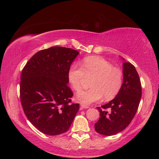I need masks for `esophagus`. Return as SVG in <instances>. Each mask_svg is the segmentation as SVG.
Here are the masks:
<instances>
[{
    "instance_id": "34e87169",
    "label": "esophagus",
    "mask_w": 159,
    "mask_h": 159,
    "mask_svg": "<svg viewBox=\"0 0 159 159\" xmlns=\"http://www.w3.org/2000/svg\"><path fill=\"white\" fill-rule=\"evenodd\" d=\"M88 108H89V106H86V105H84V104H80V109L82 110V109H88Z\"/></svg>"
}]
</instances>
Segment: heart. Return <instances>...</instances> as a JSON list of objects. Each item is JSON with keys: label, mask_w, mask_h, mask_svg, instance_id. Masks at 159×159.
Here are the masks:
<instances>
[{"label": "heart", "mask_w": 159, "mask_h": 159, "mask_svg": "<svg viewBox=\"0 0 159 159\" xmlns=\"http://www.w3.org/2000/svg\"><path fill=\"white\" fill-rule=\"evenodd\" d=\"M86 77L94 78L88 90L79 92L76 98L83 104H91L103 97L110 101L116 97L122 85V71L104 58L91 57L84 60L82 66L73 64L68 71V80L73 90L79 91Z\"/></svg>", "instance_id": "1"}]
</instances>
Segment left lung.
I'll return each instance as SVG.
<instances>
[{"instance_id":"8db88e82","label":"left lung","mask_w":159,"mask_h":159,"mask_svg":"<svg viewBox=\"0 0 159 159\" xmlns=\"http://www.w3.org/2000/svg\"><path fill=\"white\" fill-rule=\"evenodd\" d=\"M122 66L123 82L119 93L106 104L97 107L100 118L95 124V129L103 135H113L126 128L140 103L142 88L139 74L131 63L124 62Z\"/></svg>"}]
</instances>
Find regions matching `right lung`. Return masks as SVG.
Masks as SVG:
<instances>
[{
	"mask_svg": "<svg viewBox=\"0 0 159 159\" xmlns=\"http://www.w3.org/2000/svg\"><path fill=\"white\" fill-rule=\"evenodd\" d=\"M79 54L59 46L40 50L22 71L20 96L24 112L44 134L68 131L79 110V104H71L73 93L68 86L69 70Z\"/></svg>",
	"mask_w": 159,
	"mask_h": 159,
	"instance_id": "add662e5",
	"label": "right lung"
}]
</instances>
